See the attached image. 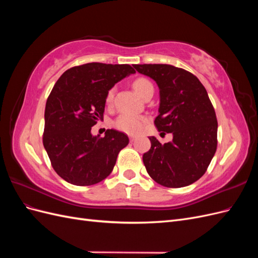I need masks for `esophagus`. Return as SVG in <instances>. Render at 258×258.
Wrapping results in <instances>:
<instances>
[{"label": "esophagus", "instance_id": "1", "mask_svg": "<svg viewBox=\"0 0 258 258\" xmlns=\"http://www.w3.org/2000/svg\"><path fill=\"white\" fill-rule=\"evenodd\" d=\"M129 138H130V141L131 142H135L136 141V137L135 136H130Z\"/></svg>", "mask_w": 258, "mask_h": 258}]
</instances>
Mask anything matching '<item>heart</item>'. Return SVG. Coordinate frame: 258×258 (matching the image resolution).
I'll list each match as a JSON object with an SVG mask.
<instances>
[{"mask_svg":"<svg viewBox=\"0 0 258 258\" xmlns=\"http://www.w3.org/2000/svg\"><path fill=\"white\" fill-rule=\"evenodd\" d=\"M134 88L141 97H143L145 95V92H147L148 90L154 89L153 84L148 80L143 79V77H140V79H137L134 82ZM113 97H114V90L113 89L108 90V92L106 93L107 104H110L112 102ZM145 123H146V118L142 115L122 113L116 118L114 126L118 130L126 132V134L137 135L143 130Z\"/></svg>","mask_w":258,"mask_h":258,"instance_id":"heart-1","label":"heart"}]
</instances>
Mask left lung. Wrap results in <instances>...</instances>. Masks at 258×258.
I'll return each mask as SVG.
<instances>
[{
    "mask_svg": "<svg viewBox=\"0 0 258 258\" xmlns=\"http://www.w3.org/2000/svg\"><path fill=\"white\" fill-rule=\"evenodd\" d=\"M159 87V114L155 126L172 134L161 144L150 137L151 150L143 155L147 173L158 184L178 188L204 175L217 147V119L205 86L184 69L170 64H135Z\"/></svg>",
    "mask_w": 258,
    "mask_h": 258,
    "instance_id": "1",
    "label": "left lung"
}]
</instances>
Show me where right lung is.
I'll use <instances>...</instances> for the list:
<instances>
[{"mask_svg":"<svg viewBox=\"0 0 258 258\" xmlns=\"http://www.w3.org/2000/svg\"><path fill=\"white\" fill-rule=\"evenodd\" d=\"M134 73L129 64L91 62L67 70L54 84L45 107L43 144L53 170L68 183L88 186L111 174L129 139L114 129L93 137L91 127L103 119L108 90Z\"/></svg>","mask_w":258,"mask_h":258,"instance_id":"right-lung-1","label":"right lung"}]
</instances>
